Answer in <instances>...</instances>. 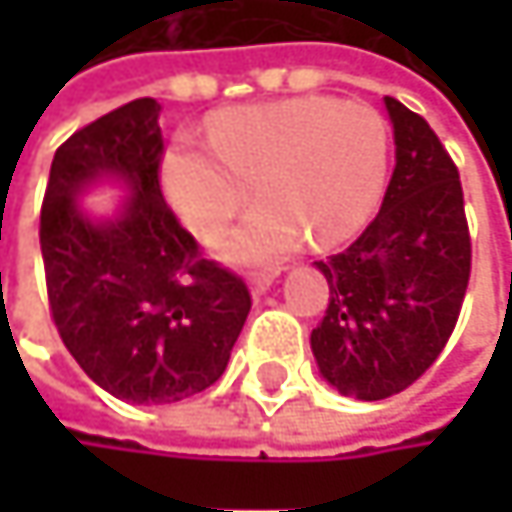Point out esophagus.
<instances>
[{
    "instance_id": "obj_1",
    "label": "esophagus",
    "mask_w": 512,
    "mask_h": 512,
    "mask_svg": "<svg viewBox=\"0 0 512 512\" xmlns=\"http://www.w3.org/2000/svg\"><path fill=\"white\" fill-rule=\"evenodd\" d=\"M272 284H275V275H269V272H260V275H255V278H252V293H255V296H263V293H266Z\"/></svg>"
}]
</instances>
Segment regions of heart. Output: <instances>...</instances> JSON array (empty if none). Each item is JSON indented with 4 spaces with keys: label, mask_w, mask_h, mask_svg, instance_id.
<instances>
[{
    "label": "heart",
    "mask_w": 512,
    "mask_h": 512,
    "mask_svg": "<svg viewBox=\"0 0 512 512\" xmlns=\"http://www.w3.org/2000/svg\"><path fill=\"white\" fill-rule=\"evenodd\" d=\"M210 147L174 139L159 180L180 222L201 240H213L257 189L263 204L219 243L231 263L278 260L305 234L317 246L356 237L388 180L385 118L335 97L222 109L210 118Z\"/></svg>",
    "instance_id": "b5f03b06"
}]
</instances>
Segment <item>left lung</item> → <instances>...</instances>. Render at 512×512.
<instances>
[{
  "label": "left lung",
  "instance_id": "obj_1",
  "mask_svg": "<svg viewBox=\"0 0 512 512\" xmlns=\"http://www.w3.org/2000/svg\"><path fill=\"white\" fill-rule=\"evenodd\" d=\"M397 165L376 219L341 255L317 260L329 305L311 350L329 385L356 400L409 388L460 317L471 237L460 171L430 124L385 97Z\"/></svg>",
  "mask_w": 512,
  "mask_h": 512
}]
</instances>
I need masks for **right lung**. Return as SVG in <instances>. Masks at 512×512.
I'll return each instance as SVG.
<instances>
[{"instance_id": "obj_1", "label": "right lung", "mask_w": 512, "mask_h": 512, "mask_svg": "<svg viewBox=\"0 0 512 512\" xmlns=\"http://www.w3.org/2000/svg\"><path fill=\"white\" fill-rule=\"evenodd\" d=\"M159 162V103L133 100L55 151L41 207L50 314L67 353L103 391L145 406L210 388L252 311L246 281L201 255L165 204ZM97 179L131 189L112 220L75 201Z\"/></svg>"}]
</instances>
